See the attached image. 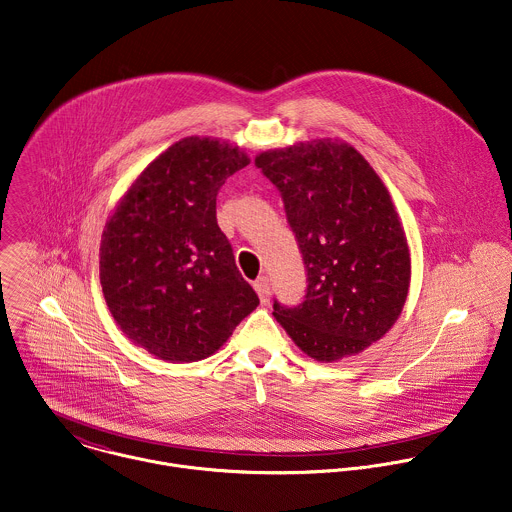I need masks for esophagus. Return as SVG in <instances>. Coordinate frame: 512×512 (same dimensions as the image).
Segmentation results:
<instances>
[{
    "instance_id": "1",
    "label": "esophagus",
    "mask_w": 512,
    "mask_h": 512,
    "mask_svg": "<svg viewBox=\"0 0 512 512\" xmlns=\"http://www.w3.org/2000/svg\"><path fill=\"white\" fill-rule=\"evenodd\" d=\"M253 287H255V291H257V295H259L261 303L267 305V303H269V279H267V277H259V279L253 283Z\"/></svg>"
}]
</instances>
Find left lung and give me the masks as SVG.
<instances>
[{"label": "left lung", "mask_w": 512, "mask_h": 512, "mask_svg": "<svg viewBox=\"0 0 512 512\" xmlns=\"http://www.w3.org/2000/svg\"><path fill=\"white\" fill-rule=\"evenodd\" d=\"M279 189L307 269L297 307L273 315L315 361L363 353L397 323L411 285V253L391 195L349 143L315 139L255 157Z\"/></svg>", "instance_id": "1"}]
</instances>
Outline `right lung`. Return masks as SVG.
Instances as JSON below:
<instances>
[{"mask_svg": "<svg viewBox=\"0 0 512 512\" xmlns=\"http://www.w3.org/2000/svg\"><path fill=\"white\" fill-rule=\"evenodd\" d=\"M245 165L237 145L183 137L137 175L105 223V303L121 331L157 359L213 355L259 305L215 211L221 185Z\"/></svg>", "mask_w": 512, "mask_h": 512, "instance_id": "obj_1", "label": "right lung"}]
</instances>
